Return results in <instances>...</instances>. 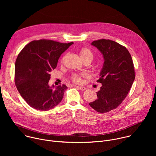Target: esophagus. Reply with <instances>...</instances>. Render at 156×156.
<instances>
[{"label":"esophagus","instance_id":"34e87169","mask_svg":"<svg viewBox=\"0 0 156 156\" xmlns=\"http://www.w3.org/2000/svg\"><path fill=\"white\" fill-rule=\"evenodd\" d=\"M75 87H78L79 90H86V87H84V86H75Z\"/></svg>","mask_w":156,"mask_h":156}]
</instances>
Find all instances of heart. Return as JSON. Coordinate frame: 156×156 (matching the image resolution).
I'll list each match as a JSON object with an SVG mask.
<instances>
[{"instance_id":"obj_1","label":"heart","mask_w":156,"mask_h":156,"mask_svg":"<svg viewBox=\"0 0 156 156\" xmlns=\"http://www.w3.org/2000/svg\"><path fill=\"white\" fill-rule=\"evenodd\" d=\"M80 56L83 62L87 61V60L92 62V60L93 59V53L91 52V51H90L87 49H86V48H83L80 51ZM82 76H84V75H80L75 74L72 76V79L74 82L78 83L81 81Z\"/></svg>"}]
</instances>
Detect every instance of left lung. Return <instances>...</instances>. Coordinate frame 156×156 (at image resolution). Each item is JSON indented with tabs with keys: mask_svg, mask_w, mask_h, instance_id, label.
<instances>
[{
	"mask_svg": "<svg viewBox=\"0 0 156 156\" xmlns=\"http://www.w3.org/2000/svg\"><path fill=\"white\" fill-rule=\"evenodd\" d=\"M91 44L101 52L104 62L97 80L102 84L98 99L89 105L99 113L108 112L126 97L135 78L134 65L126 48L114 41L103 39Z\"/></svg>",
	"mask_w": 156,
	"mask_h": 156,
	"instance_id": "1",
	"label": "left lung"
}]
</instances>
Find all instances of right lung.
<instances>
[{
	"instance_id": "obj_1",
	"label": "right lung",
	"mask_w": 156,
	"mask_h": 156,
	"mask_svg": "<svg viewBox=\"0 0 156 156\" xmlns=\"http://www.w3.org/2000/svg\"><path fill=\"white\" fill-rule=\"evenodd\" d=\"M73 42L41 39L28 44L18 54L15 66V83L27 103L34 109L46 111L57 105L68 87L49 85L50 73L58 60Z\"/></svg>"
}]
</instances>
